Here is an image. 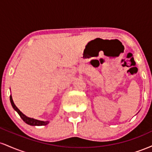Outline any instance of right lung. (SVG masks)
<instances>
[{
  "label": "right lung",
  "mask_w": 152,
  "mask_h": 152,
  "mask_svg": "<svg viewBox=\"0 0 152 152\" xmlns=\"http://www.w3.org/2000/svg\"><path fill=\"white\" fill-rule=\"evenodd\" d=\"M10 103H11V105H12V106H13V108L14 109L15 111H17V113H18V114H19V116H20V118H21L23 120V121L26 122L27 124L31 125V126H45V125H47L48 123H49V121H39V120L35 119V118L28 117V116H26V115H24L21 112V111H20V110L17 108V106L15 105L14 102H13V99H12L11 95L10 96Z\"/></svg>",
  "instance_id": "add662e5"
}]
</instances>
